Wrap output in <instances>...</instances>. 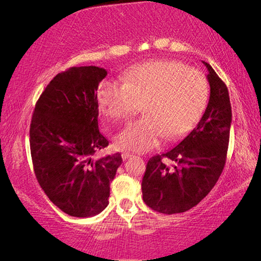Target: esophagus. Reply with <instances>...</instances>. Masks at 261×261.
Returning a JSON list of instances; mask_svg holds the SVG:
<instances>
[{
    "label": "esophagus",
    "instance_id": "obj_1",
    "mask_svg": "<svg viewBox=\"0 0 261 261\" xmlns=\"http://www.w3.org/2000/svg\"><path fill=\"white\" fill-rule=\"evenodd\" d=\"M130 156H132L131 153H127V152L122 153V159H123V160H126V159L130 158Z\"/></svg>",
    "mask_w": 261,
    "mask_h": 261
}]
</instances>
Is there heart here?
Wrapping results in <instances>:
<instances>
[{"label":"heart","instance_id":"heart-1","mask_svg":"<svg viewBox=\"0 0 261 261\" xmlns=\"http://www.w3.org/2000/svg\"><path fill=\"white\" fill-rule=\"evenodd\" d=\"M123 84L106 81L98 91L99 109L110 120L145 116L118 132L115 143L125 151L144 153L165 137L175 140L192 129L204 114L210 85L204 73L176 61H152L137 65Z\"/></svg>","mask_w":261,"mask_h":261}]
</instances>
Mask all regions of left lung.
I'll use <instances>...</instances> for the list:
<instances>
[{
    "label": "left lung",
    "instance_id": "1",
    "mask_svg": "<svg viewBox=\"0 0 261 261\" xmlns=\"http://www.w3.org/2000/svg\"><path fill=\"white\" fill-rule=\"evenodd\" d=\"M202 63L208 70L211 94L201 120L177 146L149 159L141 182L145 204L159 213H183L199 204L226 165L230 99L222 79L208 63Z\"/></svg>",
    "mask_w": 261,
    "mask_h": 261
}]
</instances>
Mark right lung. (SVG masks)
Returning <instances> with one entry per match:
<instances>
[{
  "instance_id": "right-lung-1",
  "label": "right lung",
  "mask_w": 261,
  "mask_h": 261,
  "mask_svg": "<svg viewBox=\"0 0 261 261\" xmlns=\"http://www.w3.org/2000/svg\"><path fill=\"white\" fill-rule=\"evenodd\" d=\"M107 71L72 67L57 73L35 103L30 147L35 177L61 211L88 218L108 205L110 182L121 166L115 153L96 158L108 146L98 125L99 83Z\"/></svg>"
}]
</instances>
